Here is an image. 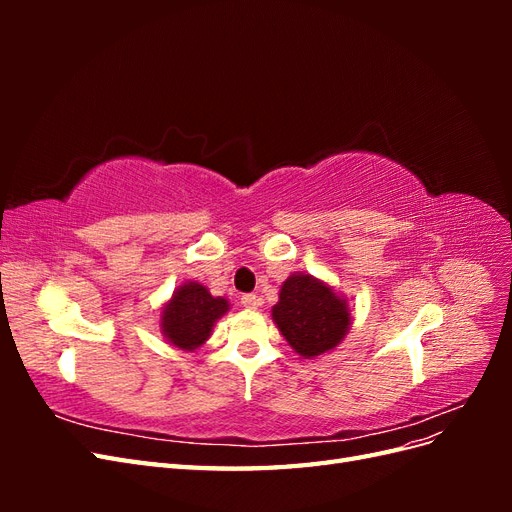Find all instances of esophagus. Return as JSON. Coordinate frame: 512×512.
<instances>
[{
    "label": "esophagus",
    "mask_w": 512,
    "mask_h": 512,
    "mask_svg": "<svg viewBox=\"0 0 512 512\" xmlns=\"http://www.w3.org/2000/svg\"><path fill=\"white\" fill-rule=\"evenodd\" d=\"M241 305H243L245 309H258L260 299L256 297V294H243V297H241Z\"/></svg>",
    "instance_id": "34e87169"
}]
</instances>
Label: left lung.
I'll return each mask as SVG.
<instances>
[{
	"label": "left lung",
	"instance_id": "1",
	"mask_svg": "<svg viewBox=\"0 0 512 512\" xmlns=\"http://www.w3.org/2000/svg\"><path fill=\"white\" fill-rule=\"evenodd\" d=\"M271 316L290 348L303 359H316L337 348L352 324L344 294L309 273L288 277Z\"/></svg>",
	"mask_w": 512,
	"mask_h": 512
}]
</instances>
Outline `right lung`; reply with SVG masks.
Listing matches in <instances>:
<instances>
[{"label":"right lung","instance_id":"1","mask_svg":"<svg viewBox=\"0 0 512 512\" xmlns=\"http://www.w3.org/2000/svg\"><path fill=\"white\" fill-rule=\"evenodd\" d=\"M228 309V299L213 297L207 286L200 282H183L160 312L162 335L170 346L194 352L207 342L215 322Z\"/></svg>","mask_w":512,"mask_h":512}]
</instances>
